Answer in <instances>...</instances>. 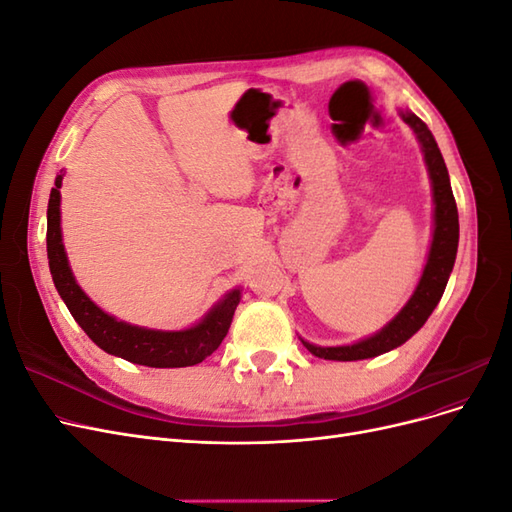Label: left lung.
I'll use <instances>...</instances> for the list:
<instances>
[{
    "mask_svg": "<svg viewBox=\"0 0 512 512\" xmlns=\"http://www.w3.org/2000/svg\"><path fill=\"white\" fill-rule=\"evenodd\" d=\"M399 115L412 128L418 143H421L427 173L431 179L433 239H431L425 269H423L421 280H418L412 292V297L404 307H401V312L386 324V327H382L371 337H365L361 342L350 344V346H327V348L314 346L305 342V339H301L303 346L309 352L324 361L371 359V356L384 354L401 344H406L408 339L423 327L433 309H436V305L440 303L444 288L448 284V277H451V271L455 265L457 245H459V215H457L455 196L451 188V179H448L444 158L438 149L436 138H433V134L421 119L410 111H401Z\"/></svg>",
    "mask_w": 512,
    "mask_h": 512,
    "instance_id": "8db88e82",
    "label": "left lung"
}]
</instances>
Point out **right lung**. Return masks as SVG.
Listing matches in <instances>:
<instances>
[{
  "instance_id": "1",
  "label": "right lung",
  "mask_w": 512,
  "mask_h": 512,
  "mask_svg": "<svg viewBox=\"0 0 512 512\" xmlns=\"http://www.w3.org/2000/svg\"><path fill=\"white\" fill-rule=\"evenodd\" d=\"M61 179L64 175H57L49 198V211H46V254H49L53 284L70 309L72 318L79 322V327L96 346L130 363L147 367H190L203 363L209 354L218 350L226 337L232 316H235V309L241 301V290H230L222 301L209 309L203 320L183 331L136 327V324L117 320L115 316L102 312L76 284L68 265L64 241H61Z\"/></svg>"
}]
</instances>
